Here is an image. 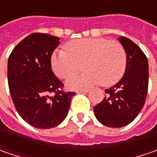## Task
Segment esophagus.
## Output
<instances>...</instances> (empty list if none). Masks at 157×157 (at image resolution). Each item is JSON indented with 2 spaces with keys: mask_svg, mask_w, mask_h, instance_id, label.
Segmentation results:
<instances>
[{
  "mask_svg": "<svg viewBox=\"0 0 157 157\" xmlns=\"http://www.w3.org/2000/svg\"><path fill=\"white\" fill-rule=\"evenodd\" d=\"M88 92H89V90H78V91H77L78 94H87Z\"/></svg>",
  "mask_w": 157,
  "mask_h": 157,
  "instance_id": "1",
  "label": "esophagus"
}]
</instances>
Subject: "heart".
Wrapping results in <instances>:
<instances>
[{
	"instance_id": "1",
	"label": "heart",
	"mask_w": 157,
	"mask_h": 157,
	"mask_svg": "<svg viewBox=\"0 0 157 157\" xmlns=\"http://www.w3.org/2000/svg\"><path fill=\"white\" fill-rule=\"evenodd\" d=\"M65 51H57L52 56V68L60 78L78 73L82 65L86 70L66 81L70 89L87 88L100 83L104 86L116 84L123 77L127 53L117 41L105 38H83L64 45Z\"/></svg>"
}]
</instances>
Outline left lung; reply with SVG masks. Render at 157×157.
Returning <instances> with one entry per match:
<instances>
[{
    "label": "left lung",
    "instance_id": "8db88e82",
    "mask_svg": "<svg viewBox=\"0 0 157 157\" xmlns=\"http://www.w3.org/2000/svg\"><path fill=\"white\" fill-rule=\"evenodd\" d=\"M118 40L127 53L124 76L116 85L105 89L106 97L94 107L97 120L109 128L131 123L142 109L148 93V63L145 54L125 36Z\"/></svg>",
    "mask_w": 157,
    "mask_h": 157
}]
</instances>
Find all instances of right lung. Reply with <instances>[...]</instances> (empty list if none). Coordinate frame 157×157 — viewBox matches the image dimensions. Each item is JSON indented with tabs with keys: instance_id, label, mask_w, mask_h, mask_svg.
Returning <instances> with one entry per match:
<instances>
[{
	"instance_id": "1",
	"label": "right lung",
	"mask_w": 157,
	"mask_h": 157,
	"mask_svg": "<svg viewBox=\"0 0 157 157\" xmlns=\"http://www.w3.org/2000/svg\"><path fill=\"white\" fill-rule=\"evenodd\" d=\"M59 37L34 33L15 46L8 61V82L16 111L27 123L47 129L63 122L75 93H63L52 70ZM55 92L51 97L48 94Z\"/></svg>"
}]
</instances>
